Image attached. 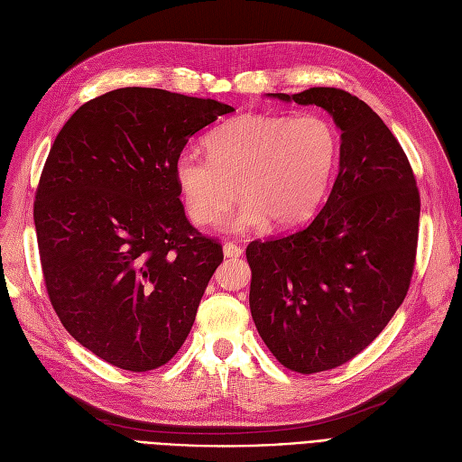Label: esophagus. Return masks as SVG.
I'll return each mask as SVG.
<instances>
[{
	"label": "esophagus",
	"instance_id": "1",
	"mask_svg": "<svg viewBox=\"0 0 462 462\" xmlns=\"http://www.w3.org/2000/svg\"><path fill=\"white\" fill-rule=\"evenodd\" d=\"M223 253L226 258H239L241 254H244V251H241L236 244H232V241H226V244L223 245Z\"/></svg>",
	"mask_w": 462,
	"mask_h": 462
}]
</instances>
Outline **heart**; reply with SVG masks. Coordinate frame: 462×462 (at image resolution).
I'll use <instances>...</instances> for the list:
<instances>
[{
  "instance_id": "1",
  "label": "heart",
  "mask_w": 462,
  "mask_h": 462,
  "mask_svg": "<svg viewBox=\"0 0 462 462\" xmlns=\"http://www.w3.org/2000/svg\"><path fill=\"white\" fill-rule=\"evenodd\" d=\"M208 155L185 150L174 178L194 225L225 215L237 192L244 197L225 221L230 232H251L272 223H303L322 202L338 155V134L317 114L298 117L245 114L211 131Z\"/></svg>"
}]
</instances>
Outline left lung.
Wrapping results in <instances>:
<instances>
[{
  "label": "left lung",
  "mask_w": 462,
  "mask_h": 462,
  "mask_svg": "<svg viewBox=\"0 0 462 462\" xmlns=\"http://www.w3.org/2000/svg\"><path fill=\"white\" fill-rule=\"evenodd\" d=\"M317 105L341 129L338 174L322 211L294 234L254 239L251 314L281 365L335 369L365 350L406 298L420 190L406 153L373 108L338 88L268 93Z\"/></svg>",
  "instance_id": "1"
}]
</instances>
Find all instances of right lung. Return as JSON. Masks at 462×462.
<instances>
[{
  "label": "right lung",
  "mask_w": 462,
  "mask_h": 462,
  "mask_svg": "<svg viewBox=\"0 0 462 462\" xmlns=\"http://www.w3.org/2000/svg\"><path fill=\"white\" fill-rule=\"evenodd\" d=\"M232 110L119 88L82 105L52 143L33 206L46 292L63 328L114 367L172 359L223 262V245L187 221L174 162Z\"/></svg>",
  "instance_id": "obj_1"
}]
</instances>
